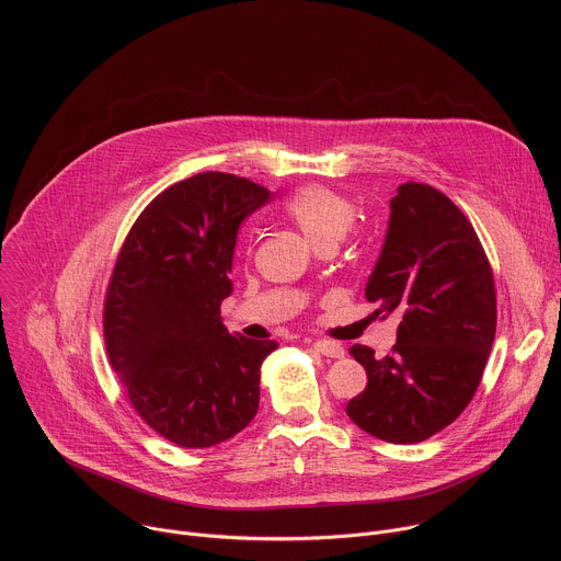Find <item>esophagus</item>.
<instances>
[{"label":"esophagus","instance_id":"esophagus-1","mask_svg":"<svg viewBox=\"0 0 561 561\" xmlns=\"http://www.w3.org/2000/svg\"><path fill=\"white\" fill-rule=\"evenodd\" d=\"M312 348L317 351V353H322L324 357H333V359H340V357H344V346L342 344H337V342H329V340H319V342H314L312 344Z\"/></svg>","mask_w":561,"mask_h":561}]
</instances>
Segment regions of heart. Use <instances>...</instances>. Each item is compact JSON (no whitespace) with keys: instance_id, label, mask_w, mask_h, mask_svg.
<instances>
[{"instance_id":"obj_1","label":"heart","mask_w":561,"mask_h":561,"mask_svg":"<svg viewBox=\"0 0 561 561\" xmlns=\"http://www.w3.org/2000/svg\"><path fill=\"white\" fill-rule=\"evenodd\" d=\"M286 213L312 244L327 237L342 239L355 221L351 202L324 186H306L297 191L286 202Z\"/></svg>"}]
</instances>
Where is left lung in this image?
<instances>
[{
	"label": "left lung",
	"mask_w": 561,
	"mask_h": 561,
	"mask_svg": "<svg viewBox=\"0 0 561 561\" xmlns=\"http://www.w3.org/2000/svg\"><path fill=\"white\" fill-rule=\"evenodd\" d=\"M366 299L379 304L377 312H402V322L392 355L351 348L368 383L346 413L377 439L424 442L468 407L497 324L486 253L444 193L415 182L397 186Z\"/></svg>",
	"instance_id": "left-lung-1"
}]
</instances>
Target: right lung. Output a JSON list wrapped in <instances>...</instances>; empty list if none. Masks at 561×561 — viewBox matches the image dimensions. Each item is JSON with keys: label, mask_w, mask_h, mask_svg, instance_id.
<instances>
[{"label": "right lung", "mask_w": 561, "mask_h": 561, "mask_svg": "<svg viewBox=\"0 0 561 561\" xmlns=\"http://www.w3.org/2000/svg\"><path fill=\"white\" fill-rule=\"evenodd\" d=\"M271 191L228 173H199L159 193L117 257L104 340L139 417L182 448L244 431L260 409L262 362L273 340L230 335L219 306L237 230Z\"/></svg>", "instance_id": "add662e5"}]
</instances>
